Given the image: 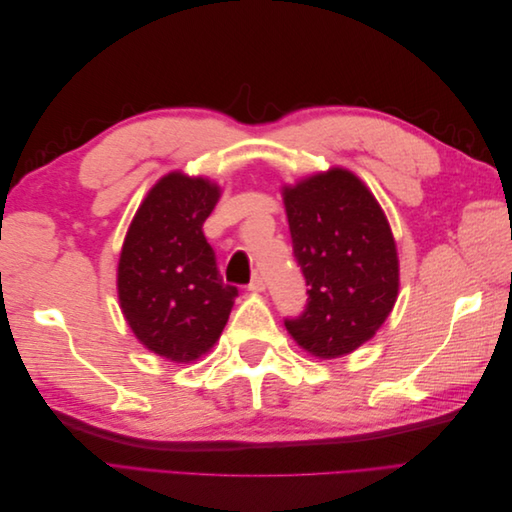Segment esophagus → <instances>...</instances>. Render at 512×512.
<instances>
[{
  "instance_id": "esophagus-1",
  "label": "esophagus",
  "mask_w": 512,
  "mask_h": 512,
  "mask_svg": "<svg viewBox=\"0 0 512 512\" xmlns=\"http://www.w3.org/2000/svg\"><path fill=\"white\" fill-rule=\"evenodd\" d=\"M247 288H250L252 292H262V290H265V280H262V275H254L252 277V282H250V286H247Z\"/></svg>"
}]
</instances>
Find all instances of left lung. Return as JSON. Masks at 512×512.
Returning a JSON list of instances; mask_svg holds the SVG:
<instances>
[{
	"label": "left lung",
	"instance_id": "obj_1",
	"mask_svg": "<svg viewBox=\"0 0 512 512\" xmlns=\"http://www.w3.org/2000/svg\"><path fill=\"white\" fill-rule=\"evenodd\" d=\"M284 205L309 286L303 314L284 324L301 348L335 359L374 337L397 301L393 232L374 194L346 168L284 188Z\"/></svg>",
	"mask_w": 512,
	"mask_h": 512
}]
</instances>
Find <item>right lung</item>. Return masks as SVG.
I'll return each mask as SVG.
<instances>
[{"instance_id": "obj_1", "label": "right lung", "mask_w": 512, "mask_h": 512, "mask_svg": "<svg viewBox=\"0 0 512 512\" xmlns=\"http://www.w3.org/2000/svg\"><path fill=\"white\" fill-rule=\"evenodd\" d=\"M218 198L209 179L168 173L138 207L121 247V312L138 342L175 363L209 352L239 294L224 284L203 232Z\"/></svg>"}]
</instances>
